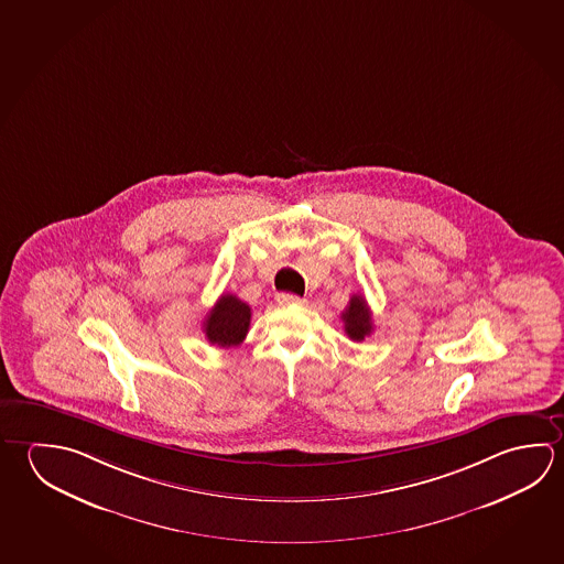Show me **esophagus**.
Returning <instances> with one entry per match:
<instances>
[{"label":"esophagus","mask_w":564,"mask_h":564,"mask_svg":"<svg viewBox=\"0 0 564 564\" xmlns=\"http://www.w3.org/2000/svg\"><path fill=\"white\" fill-rule=\"evenodd\" d=\"M279 305H303L305 299H301L299 295H291V293H279L278 296Z\"/></svg>","instance_id":"obj_1"}]
</instances>
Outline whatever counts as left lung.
<instances>
[{"label": "left lung", "mask_w": 564, "mask_h": 564, "mask_svg": "<svg viewBox=\"0 0 564 564\" xmlns=\"http://www.w3.org/2000/svg\"><path fill=\"white\" fill-rule=\"evenodd\" d=\"M343 323H345V333L350 340H365L366 336L372 333V316H370V308L366 305L365 296L352 295L348 301V306L343 313Z\"/></svg>", "instance_id": "left-lung-1"}]
</instances>
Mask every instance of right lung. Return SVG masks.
Here are the masks:
<instances>
[{
  "instance_id": "obj_1",
  "label": "right lung",
  "mask_w": 564,
  "mask_h": 564,
  "mask_svg": "<svg viewBox=\"0 0 564 564\" xmlns=\"http://www.w3.org/2000/svg\"><path fill=\"white\" fill-rule=\"evenodd\" d=\"M249 321H251V308L248 303H243L236 295L224 293L206 316L204 333L212 345L221 346V348L238 346L248 335Z\"/></svg>"
}]
</instances>
